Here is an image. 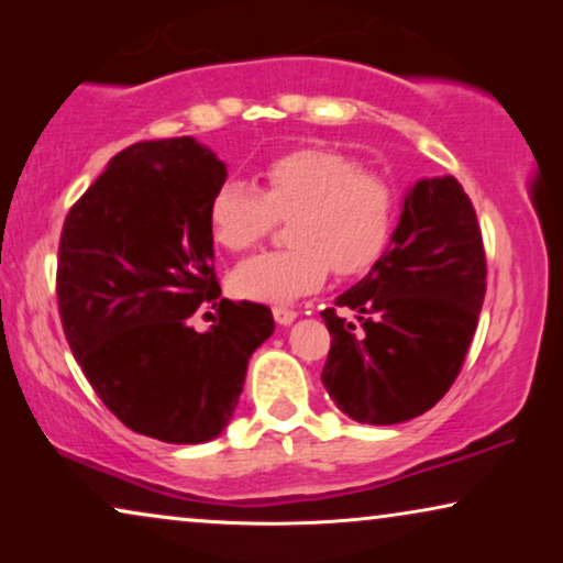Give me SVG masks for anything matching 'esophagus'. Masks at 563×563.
Segmentation results:
<instances>
[{
  "instance_id": "esophagus-1",
  "label": "esophagus",
  "mask_w": 563,
  "mask_h": 563,
  "mask_svg": "<svg viewBox=\"0 0 563 563\" xmlns=\"http://www.w3.org/2000/svg\"><path fill=\"white\" fill-rule=\"evenodd\" d=\"M297 312L289 310V307H274V320L279 322V325H289V322H295Z\"/></svg>"
}]
</instances>
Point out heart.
<instances>
[{"label": "heart", "mask_w": 563, "mask_h": 563, "mask_svg": "<svg viewBox=\"0 0 563 563\" xmlns=\"http://www.w3.org/2000/svg\"><path fill=\"white\" fill-rule=\"evenodd\" d=\"M264 191L225 181L210 202L212 238L228 251H245L288 220L284 251L241 261L233 272L238 295L287 302L318 289L335 274L364 272L387 249L397 197L382 174L368 172L349 153L295 148L261 168Z\"/></svg>", "instance_id": "obj_1"}]
</instances>
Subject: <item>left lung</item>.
<instances>
[{
	"instance_id": "8db88e82",
	"label": "left lung",
	"mask_w": 563,
	"mask_h": 563,
	"mask_svg": "<svg viewBox=\"0 0 563 563\" xmlns=\"http://www.w3.org/2000/svg\"><path fill=\"white\" fill-rule=\"evenodd\" d=\"M487 291L474 205L453 176L422 179L372 272L322 310L330 351L322 384L338 410L366 426L428 412L464 366ZM353 309L358 323L336 310Z\"/></svg>"
}]
</instances>
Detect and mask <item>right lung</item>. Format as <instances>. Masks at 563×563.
<instances>
[{"instance_id":"add662e5","label":"right lung","mask_w":563,"mask_h":563,"mask_svg":"<svg viewBox=\"0 0 563 563\" xmlns=\"http://www.w3.org/2000/svg\"><path fill=\"white\" fill-rule=\"evenodd\" d=\"M225 164L195 137L120 151L76 199L58 243V314L97 397L135 433L205 443L233 418L266 305L220 297L210 202ZM214 309L199 334L190 318Z\"/></svg>"}]
</instances>
